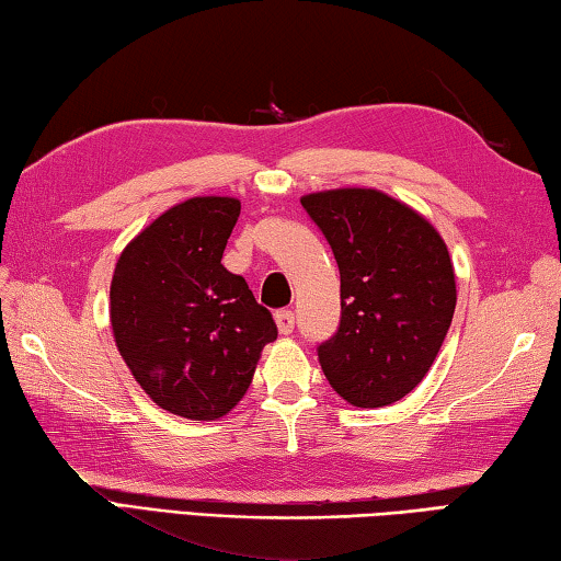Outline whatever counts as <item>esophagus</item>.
Returning a JSON list of instances; mask_svg holds the SVG:
<instances>
[{"label":"esophagus","mask_w":561,"mask_h":561,"mask_svg":"<svg viewBox=\"0 0 561 561\" xmlns=\"http://www.w3.org/2000/svg\"><path fill=\"white\" fill-rule=\"evenodd\" d=\"M275 325H278L280 335H290L293 328H296V313L293 310H278L275 313Z\"/></svg>","instance_id":"1"}]
</instances>
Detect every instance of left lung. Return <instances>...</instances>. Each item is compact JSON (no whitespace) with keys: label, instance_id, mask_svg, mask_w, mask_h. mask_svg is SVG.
Wrapping results in <instances>:
<instances>
[{"label":"left lung","instance_id":"8db88e82","mask_svg":"<svg viewBox=\"0 0 561 561\" xmlns=\"http://www.w3.org/2000/svg\"><path fill=\"white\" fill-rule=\"evenodd\" d=\"M341 271V325L318 345L328 382L355 408H382L425 378L453 323L447 245L425 218L375 188L300 198Z\"/></svg>","mask_w":561,"mask_h":561}]
</instances>
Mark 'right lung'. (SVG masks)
Wrapping results in <instances>:
<instances>
[{"mask_svg": "<svg viewBox=\"0 0 561 561\" xmlns=\"http://www.w3.org/2000/svg\"><path fill=\"white\" fill-rule=\"evenodd\" d=\"M241 201L198 196L169 208L124 248L112 280V328L128 370L156 405L216 420L238 405L265 343L268 308L224 268Z\"/></svg>", "mask_w": 561, "mask_h": 561, "instance_id": "right-lung-1", "label": "right lung"}]
</instances>
